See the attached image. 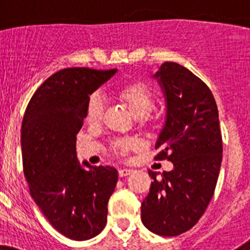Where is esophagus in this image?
<instances>
[{"label":"esophagus","instance_id":"1","mask_svg":"<svg viewBox=\"0 0 250 250\" xmlns=\"http://www.w3.org/2000/svg\"><path fill=\"white\" fill-rule=\"evenodd\" d=\"M132 172H133V170L129 169V168H121V169L118 170V175H120L121 178H123V176L129 175V174Z\"/></svg>","mask_w":250,"mask_h":250}]
</instances>
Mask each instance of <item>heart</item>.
Instances as JSON below:
<instances>
[{
    "mask_svg": "<svg viewBox=\"0 0 250 250\" xmlns=\"http://www.w3.org/2000/svg\"><path fill=\"white\" fill-rule=\"evenodd\" d=\"M118 98L127 105L134 117L145 120L153 106V97L151 90L143 83H132L121 87L117 92ZM105 110V99L100 93L90 97L87 106V117L89 122L102 120ZM137 145L134 140H118L113 143V148L118 153H125Z\"/></svg>",
    "mask_w": 250,
    "mask_h": 250,
    "instance_id": "1",
    "label": "heart"
}]
</instances>
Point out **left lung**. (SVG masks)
Wrapping results in <instances>:
<instances>
[{
	"mask_svg": "<svg viewBox=\"0 0 250 250\" xmlns=\"http://www.w3.org/2000/svg\"><path fill=\"white\" fill-rule=\"evenodd\" d=\"M166 99V122L156 141L155 160L174 168L152 178L141 203V220L151 232L178 236L197 224L214 195L221 160L219 112L206 83L190 70L166 62L152 76Z\"/></svg>",
	"mask_w": 250,
	"mask_h": 250,
	"instance_id": "left-lung-1",
	"label": "left lung"
}]
</instances>
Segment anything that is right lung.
<instances>
[{"instance_id": "right-lung-1", "label": "right lung", "mask_w": 250, "mask_h": 250, "mask_svg": "<svg viewBox=\"0 0 250 250\" xmlns=\"http://www.w3.org/2000/svg\"><path fill=\"white\" fill-rule=\"evenodd\" d=\"M116 72L60 70L40 85L22 118V167L30 195L53 228L75 241L104 230L118 180L113 167H92L87 161L81 165L76 153V134L87 117L89 95Z\"/></svg>"}]
</instances>
